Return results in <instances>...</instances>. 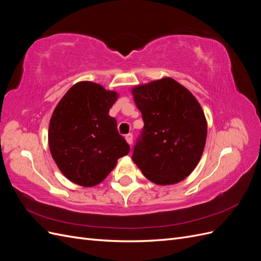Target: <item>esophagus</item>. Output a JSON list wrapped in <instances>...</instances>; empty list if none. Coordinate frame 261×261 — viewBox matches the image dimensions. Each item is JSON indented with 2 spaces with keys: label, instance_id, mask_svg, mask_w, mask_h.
I'll return each instance as SVG.
<instances>
[{
  "label": "esophagus",
  "instance_id": "1",
  "mask_svg": "<svg viewBox=\"0 0 261 261\" xmlns=\"http://www.w3.org/2000/svg\"><path fill=\"white\" fill-rule=\"evenodd\" d=\"M125 139H126V141H127L128 145L133 144V135H132V134H127V135L125 136Z\"/></svg>",
  "mask_w": 261,
  "mask_h": 261
}]
</instances>
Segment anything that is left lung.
Wrapping results in <instances>:
<instances>
[{
    "instance_id": "left-lung-1",
    "label": "left lung",
    "mask_w": 261,
    "mask_h": 261,
    "mask_svg": "<svg viewBox=\"0 0 261 261\" xmlns=\"http://www.w3.org/2000/svg\"><path fill=\"white\" fill-rule=\"evenodd\" d=\"M144 129L132 159L154 184L172 185L195 170L207 139V120L198 100L171 77L132 88Z\"/></svg>"
}]
</instances>
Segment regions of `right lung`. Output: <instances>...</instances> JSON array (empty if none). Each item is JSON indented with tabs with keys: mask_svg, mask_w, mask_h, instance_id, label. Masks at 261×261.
<instances>
[{
	"mask_svg": "<svg viewBox=\"0 0 261 261\" xmlns=\"http://www.w3.org/2000/svg\"><path fill=\"white\" fill-rule=\"evenodd\" d=\"M118 99L114 90L84 81L76 83L60 100L49 124V148L59 170L84 187L101 183L129 146L109 115Z\"/></svg>",
	"mask_w": 261,
	"mask_h": 261,
	"instance_id": "add662e5",
	"label": "right lung"
}]
</instances>
